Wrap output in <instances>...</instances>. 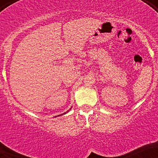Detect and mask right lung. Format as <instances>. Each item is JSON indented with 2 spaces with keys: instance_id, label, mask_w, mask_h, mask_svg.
<instances>
[{
  "instance_id": "obj_1",
  "label": "right lung",
  "mask_w": 158,
  "mask_h": 158,
  "mask_svg": "<svg viewBox=\"0 0 158 158\" xmlns=\"http://www.w3.org/2000/svg\"><path fill=\"white\" fill-rule=\"evenodd\" d=\"M67 112H68V110ZM66 114V113H64V114ZM61 115H59V116H61Z\"/></svg>"
}]
</instances>
